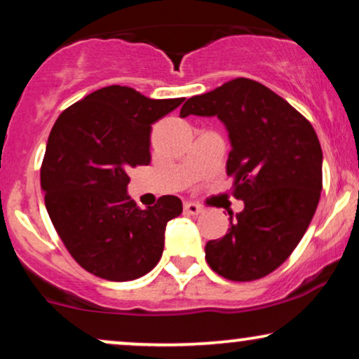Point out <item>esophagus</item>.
<instances>
[{
    "label": "esophagus",
    "mask_w": 359,
    "mask_h": 359,
    "mask_svg": "<svg viewBox=\"0 0 359 359\" xmlns=\"http://www.w3.org/2000/svg\"><path fill=\"white\" fill-rule=\"evenodd\" d=\"M184 210L189 215H198V214H202V210H204V209H202L201 205H197L196 202H185Z\"/></svg>",
    "instance_id": "1"
}]
</instances>
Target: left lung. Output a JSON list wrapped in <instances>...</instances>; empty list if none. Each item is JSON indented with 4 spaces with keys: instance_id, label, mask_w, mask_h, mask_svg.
I'll return each mask as SVG.
<instances>
[{
    "instance_id": "1",
    "label": "left lung",
    "mask_w": 359,
    "mask_h": 359,
    "mask_svg": "<svg viewBox=\"0 0 359 359\" xmlns=\"http://www.w3.org/2000/svg\"><path fill=\"white\" fill-rule=\"evenodd\" d=\"M217 116L231 140L227 175L243 212L205 244L210 269L229 280L261 279L291 256L323 189V152L313 125L259 81L234 79L189 98L180 116Z\"/></svg>"
}]
</instances>
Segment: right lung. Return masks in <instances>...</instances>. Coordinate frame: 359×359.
<instances>
[{"mask_svg":"<svg viewBox=\"0 0 359 359\" xmlns=\"http://www.w3.org/2000/svg\"><path fill=\"white\" fill-rule=\"evenodd\" d=\"M182 102L111 85L56 118L40 170L45 205L65 248L88 273L122 283L161 261L165 226L182 214V201L162 196L142 210L127 194L128 170L149 165L152 123Z\"/></svg>","mask_w":359,"mask_h":359,"instance_id":"obj_1","label":"right lung"}]
</instances>
